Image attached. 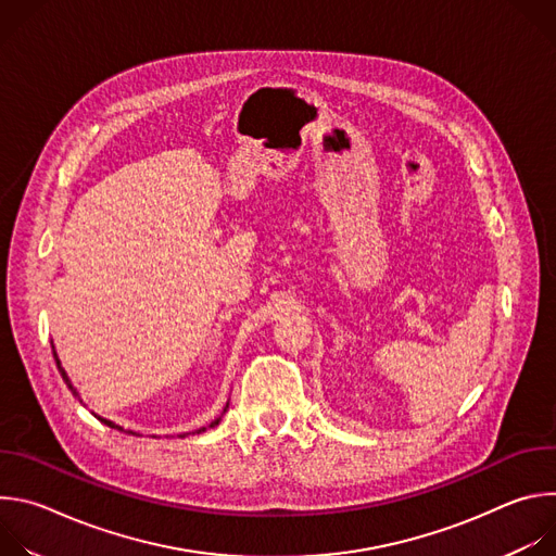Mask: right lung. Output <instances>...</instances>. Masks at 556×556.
Wrapping results in <instances>:
<instances>
[{"instance_id": "1", "label": "right lung", "mask_w": 556, "mask_h": 556, "mask_svg": "<svg viewBox=\"0 0 556 556\" xmlns=\"http://www.w3.org/2000/svg\"><path fill=\"white\" fill-rule=\"evenodd\" d=\"M52 350H54V348H52ZM54 358H56V352H54ZM56 367H59V371H61V376H63V380H65V382H67V387H70V389H72V393H74V395H78V393H76V389H74V387H72V382H70V378H67V374H65V369H63V367H61V363H59V358H56ZM226 407H228V405H226ZM224 412H226V409H224ZM94 416H97V414H94ZM97 418H99V416H97ZM99 420H101V422H105V425H108V427H112V429H118V431H123V427H118V425H114V422H112V420H105V418H99ZM217 422H219V418H217V420H215V422H211V427H215V425H217ZM200 431H204V427H202V429H200ZM200 431H198V433H200ZM127 433H131V435H136V433H134V431H127Z\"/></svg>"}]
</instances>
